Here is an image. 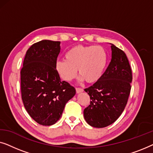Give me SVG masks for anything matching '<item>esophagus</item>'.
Returning a JSON list of instances; mask_svg holds the SVG:
<instances>
[{
  "label": "esophagus",
  "mask_w": 153,
  "mask_h": 153,
  "mask_svg": "<svg viewBox=\"0 0 153 153\" xmlns=\"http://www.w3.org/2000/svg\"><path fill=\"white\" fill-rule=\"evenodd\" d=\"M76 93H82V92H83V90L82 88H76Z\"/></svg>",
  "instance_id": "34e87169"
}]
</instances>
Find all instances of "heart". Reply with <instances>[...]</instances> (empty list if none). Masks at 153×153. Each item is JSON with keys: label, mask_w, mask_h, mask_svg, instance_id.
I'll return each instance as SVG.
<instances>
[{"label": "heart", "mask_w": 153, "mask_h": 153, "mask_svg": "<svg viewBox=\"0 0 153 153\" xmlns=\"http://www.w3.org/2000/svg\"><path fill=\"white\" fill-rule=\"evenodd\" d=\"M107 60V53L102 47L79 45L66 52L65 60L56 62V70L62 79L71 81L76 76L78 69L81 81L94 83L102 76Z\"/></svg>", "instance_id": "obj_1"}]
</instances>
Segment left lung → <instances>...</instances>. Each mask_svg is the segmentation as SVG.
<instances>
[{
	"instance_id": "left-lung-1",
	"label": "left lung",
	"mask_w": 153,
	"mask_h": 153,
	"mask_svg": "<svg viewBox=\"0 0 153 153\" xmlns=\"http://www.w3.org/2000/svg\"><path fill=\"white\" fill-rule=\"evenodd\" d=\"M111 60L99 80L84 89L91 98L83 111L85 121L92 127L102 128L114 123L126 106L132 81L126 54L113 44Z\"/></svg>"
}]
</instances>
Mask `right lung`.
Returning <instances> with one entry per match:
<instances>
[{
  "instance_id": "right-lung-1",
  "label": "right lung",
  "mask_w": 153,
  "mask_h": 153,
  "mask_svg": "<svg viewBox=\"0 0 153 153\" xmlns=\"http://www.w3.org/2000/svg\"><path fill=\"white\" fill-rule=\"evenodd\" d=\"M60 42L42 40L26 51L21 70V91L24 107L35 122L49 126L61 118L65 106L76 94L61 81L56 70Z\"/></svg>"
}]
</instances>
